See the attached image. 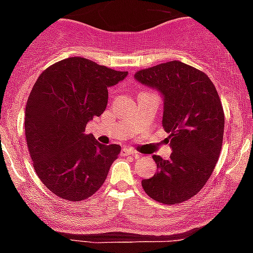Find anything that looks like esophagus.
Masks as SVG:
<instances>
[{
	"mask_svg": "<svg viewBox=\"0 0 253 253\" xmlns=\"http://www.w3.org/2000/svg\"><path fill=\"white\" fill-rule=\"evenodd\" d=\"M122 155H132V157H139V153L137 150L132 149V148H124L121 150Z\"/></svg>",
	"mask_w": 253,
	"mask_h": 253,
	"instance_id": "1",
	"label": "esophagus"
}]
</instances>
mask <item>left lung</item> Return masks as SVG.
<instances>
[{"mask_svg":"<svg viewBox=\"0 0 253 253\" xmlns=\"http://www.w3.org/2000/svg\"><path fill=\"white\" fill-rule=\"evenodd\" d=\"M134 77L164 96L163 127L172 149L168 160L153 155L157 172L142 180V187L159 203H182L202 190L220 155L225 122L220 98L205 72L176 60Z\"/></svg>","mask_w":253,"mask_h":253,"instance_id":"1","label":"left lung"}]
</instances>
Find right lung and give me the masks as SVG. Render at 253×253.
Listing matches in <instances>:
<instances>
[{
    "mask_svg": "<svg viewBox=\"0 0 253 253\" xmlns=\"http://www.w3.org/2000/svg\"><path fill=\"white\" fill-rule=\"evenodd\" d=\"M128 75L88 58L53 63L35 82L25 106V138L38 177L62 200L78 202L105 182L119 144L104 145L85 127L108 105V88Z\"/></svg>",
    "mask_w": 253,
    "mask_h": 253,
    "instance_id": "obj_1",
    "label": "right lung"
}]
</instances>
